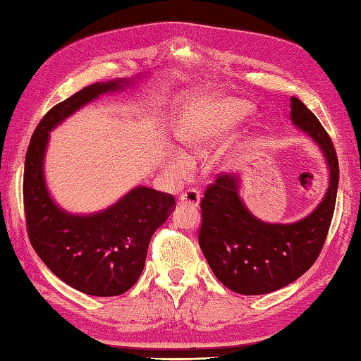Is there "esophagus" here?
Wrapping results in <instances>:
<instances>
[{
    "instance_id": "34e87169",
    "label": "esophagus",
    "mask_w": 361,
    "mask_h": 361,
    "mask_svg": "<svg viewBox=\"0 0 361 361\" xmlns=\"http://www.w3.org/2000/svg\"><path fill=\"white\" fill-rule=\"evenodd\" d=\"M179 202L185 206H192V208H197L200 204V192L195 190V188H188L184 193H180Z\"/></svg>"
}]
</instances>
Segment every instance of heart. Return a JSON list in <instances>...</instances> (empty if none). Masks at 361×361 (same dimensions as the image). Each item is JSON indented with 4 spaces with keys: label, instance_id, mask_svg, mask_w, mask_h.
Masks as SVG:
<instances>
[{
    "label": "heart",
    "instance_id": "obj_1",
    "mask_svg": "<svg viewBox=\"0 0 361 361\" xmlns=\"http://www.w3.org/2000/svg\"><path fill=\"white\" fill-rule=\"evenodd\" d=\"M247 111H250V104L245 100H217L206 110V114L184 123V128L180 131V140L184 144V149L190 155H203L212 142L221 137L224 133H227L230 128H233L241 118L247 115ZM187 168V159H177V171L184 173Z\"/></svg>",
    "mask_w": 361,
    "mask_h": 361
}]
</instances>
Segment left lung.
Returning <instances> with one entry per match:
<instances>
[{
    "label": "left lung",
    "instance_id": "left-lung-1",
    "mask_svg": "<svg viewBox=\"0 0 361 361\" xmlns=\"http://www.w3.org/2000/svg\"><path fill=\"white\" fill-rule=\"evenodd\" d=\"M291 120L322 147L331 177L320 206L294 224H267L254 217L238 197V176L219 174L202 198L198 243L224 286L256 296L289 285L320 256L334 214L339 161L322 123L298 97L291 99Z\"/></svg>",
    "mask_w": 361,
    "mask_h": 361
}]
</instances>
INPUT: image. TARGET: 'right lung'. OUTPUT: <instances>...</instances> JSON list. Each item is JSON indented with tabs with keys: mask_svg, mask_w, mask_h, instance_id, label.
I'll list each match as a JSON object with an SVG mask.
<instances>
[{
	"mask_svg": "<svg viewBox=\"0 0 361 361\" xmlns=\"http://www.w3.org/2000/svg\"><path fill=\"white\" fill-rule=\"evenodd\" d=\"M121 82H94L57 104L41 118L28 144L23 168V209L28 240L47 269L90 296H120L139 280L152 235L173 208L171 193L135 187L111 208L72 216L49 198L43 157L49 131L63 118Z\"/></svg>",
	"mask_w": 361,
	"mask_h": 361,
	"instance_id": "right-lung-1",
	"label": "right lung"
}]
</instances>
